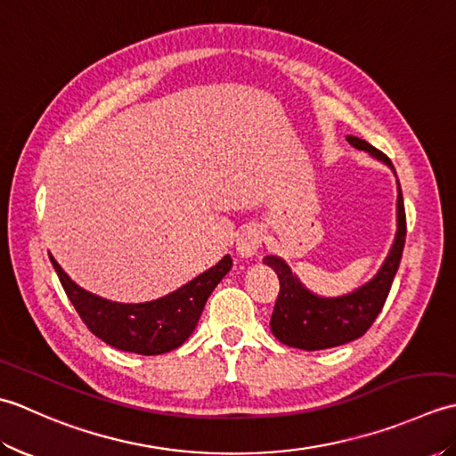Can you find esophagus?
<instances>
[{"label": "esophagus", "instance_id": "obj_1", "mask_svg": "<svg viewBox=\"0 0 456 456\" xmlns=\"http://www.w3.org/2000/svg\"><path fill=\"white\" fill-rule=\"evenodd\" d=\"M260 245H263V237H260V229L255 227V225H248L245 227L240 233L237 235V243H235V250L239 258L243 260H248L253 258L256 253Z\"/></svg>", "mask_w": 456, "mask_h": 456}]
</instances>
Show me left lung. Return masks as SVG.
I'll list each match as a JSON object with an SVG mask.
<instances>
[{"label": "left lung", "instance_id": "left-lung-1", "mask_svg": "<svg viewBox=\"0 0 456 456\" xmlns=\"http://www.w3.org/2000/svg\"><path fill=\"white\" fill-rule=\"evenodd\" d=\"M346 141L354 149L364 151L378 162L386 164L395 176L394 164L384 152L353 134H346ZM395 183H398V203H395L398 229H395L394 243L378 273L361 288L337 297L317 296L302 284V280L292 273L284 258L276 255H266L263 258V265L273 268L280 280V292L273 319H270V331L280 343L302 348V351H323V348L354 341L374 323L390 294L405 243V211L398 176H395Z\"/></svg>", "mask_w": 456, "mask_h": 456}]
</instances>
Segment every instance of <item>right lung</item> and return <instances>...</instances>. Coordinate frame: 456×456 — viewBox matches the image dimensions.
Listing matches in <instances>:
<instances>
[{
  "instance_id": "right-lung-1",
  "label": "right lung",
  "mask_w": 456,
  "mask_h": 456,
  "mask_svg": "<svg viewBox=\"0 0 456 456\" xmlns=\"http://www.w3.org/2000/svg\"><path fill=\"white\" fill-rule=\"evenodd\" d=\"M48 256L66 296L90 331L113 348L142 356L170 353L186 343L208 297L233 266V260L225 255L216 266L167 296L142 304H121L80 288L53 255Z\"/></svg>"
}]
</instances>
